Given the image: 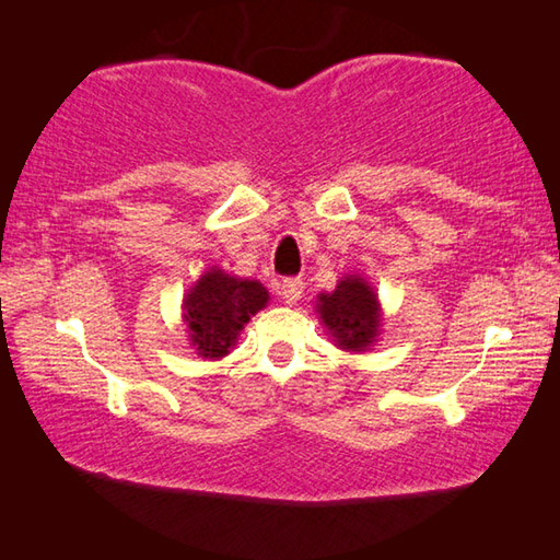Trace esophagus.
Returning a JSON list of instances; mask_svg holds the SVG:
<instances>
[{
    "label": "esophagus",
    "instance_id": "34e87169",
    "mask_svg": "<svg viewBox=\"0 0 560 560\" xmlns=\"http://www.w3.org/2000/svg\"><path fill=\"white\" fill-rule=\"evenodd\" d=\"M302 291H304L302 279H283L279 287V294L289 306H294L299 299H302Z\"/></svg>",
    "mask_w": 560,
    "mask_h": 560
}]
</instances>
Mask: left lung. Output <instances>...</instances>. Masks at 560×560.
I'll return each mask as SVG.
<instances>
[{
	"label": "left lung",
	"mask_w": 560,
	"mask_h": 560,
	"mask_svg": "<svg viewBox=\"0 0 560 560\" xmlns=\"http://www.w3.org/2000/svg\"><path fill=\"white\" fill-rule=\"evenodd\" d=\"M316 314L334 341L345 352H370L382 331V304L377 291L360 273L341 277L337 289L316 296Z\"/></svg>",
	"instance_id": "1"
}]
</instances>
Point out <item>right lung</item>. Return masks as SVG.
Listing matches in <instances>:
<instances>
[{
  "label": "right lung",
  "mask_w": 560,
  "mask_h": 560,
  "mask_svg": "<svg viewBox=\"0 0 560 560\" xmlns=\"http://www.w3.org/2000/svg\"><path fill=\"white\" fill-rule=\"evenodd\" d=\"M269 304V291L256 279H238L219 266L200 273L183 296L190 347L203 360H223L236 347L241 329Z\"/></svg>",
  "instance_id": "obj_1"
}]
</instances>
